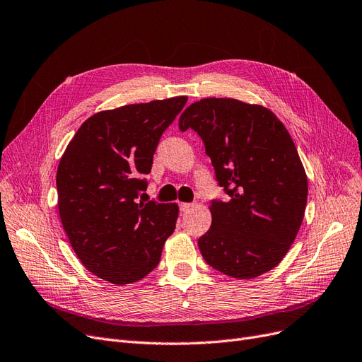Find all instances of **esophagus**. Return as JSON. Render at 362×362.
I'll list each match as a JSON object with an SVG mask.
<instances>
[{"mask_svg": "<svg viewBox=\"0 0 362 362\" xmlns=\"http://www.w3.org/2000/svg\"><path fill=\"white\" fill-rule=\"evenodd\" d=\"M179 206H180V211H183V213L189 211L194 207V204H191V203H179Z\"/></svg>", "mask_w": 362, "mask_h": 362, "instance_id": "obj_1", "label": "esophagus"}]
</instances>
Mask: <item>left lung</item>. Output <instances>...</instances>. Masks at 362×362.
Instances as JSON below:
<instances>
[{
    "label": "left lung",
    "mask_w": 362,
    "mask_h": 362,
    "mask_svg": "<svg viewBox=\"0 0 362 362\" xmlns=\"http://www.w3.org/2000/svg\"><path fill=\"white\" fill-rule=\"evenodd\" d=\"M179 128L203 139L230 195L209 207L211 226L198 240L203 258L235 279L273 270L298 234L309 192L288 129L264 105L215 97L192 103Z\"/></svg>",
    "instance_id": "obj_1"
}]
</instances>
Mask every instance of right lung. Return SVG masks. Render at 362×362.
I'll list each match as a JSON object with an SVG mask.
<instances>
[{
  "label": "right lung",
  "instance_id": "obj_1",
  "mask_svg": "<svg viewBox=\"0 0 362 362\" xmlns=\"http://www.w3.org/2000/svg\"><path fill=\"white\" fill-rule=\"evenodd\" d=\"M188 97L128 104L88 117L61 156L58 210L86 270L113 285L149 274L176 228V203H143L153 153Z\"/></svg>",
  "mask_w": 362,
  "mask_h": 362
}]
</instances>
